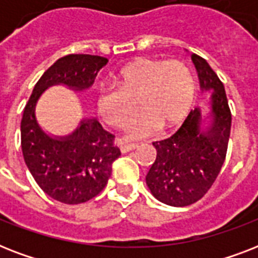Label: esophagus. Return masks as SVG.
Returning <instances> with one entry per match:
<instances>
[{
  "instance_id": "1",
  "label": "esophagus",
  "mask_w": 258,
  "mask_h": 258,
  "mask_svg": "<svg viewBox=\"0 0 258 258\" xmlns=\"http://www.w3.org/2000/svg\"><path fill=\"white\" fill-rule=\"evenodd\" d=\"M138 147V145H135V143H131V145H121L120 146V151L123 154L128 153V151H133V150H135Z\"/></svg>"
}]
</instances>
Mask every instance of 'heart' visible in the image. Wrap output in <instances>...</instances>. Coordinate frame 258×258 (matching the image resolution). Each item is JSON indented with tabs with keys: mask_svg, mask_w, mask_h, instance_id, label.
I'll return each instance as SVG.
<instances>
[{
	"mask_svg": "<svg viewBox=\"0 0 258 258\" xmlns=\"http://www.w3.org/2000/svg\"><path fill=\"white\" fill-rule=\"evenodd\" d=\"M117 87H103L96 96L99 116L107 124L121 128L138 111L145 112L125 130V139H142L163 124H178L191 108L196 96L194 76L183 61L138 58L119 72Z\"/></svg>",
	"mask_w": 258,
	"mask_h": 258,
	"instance_id": "heart-1",
	"label": "heart"
}]
</instances>
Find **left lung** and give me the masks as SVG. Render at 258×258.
I'll return each instance as SVG.
<instances>
[{"label": "left lung", "instance_id": "1", "mask_svg": "<svg viewBox=\"0 0 258 258\" xmlns=\"http://www.w3.org/2000/svg\"><path fill=\"white\" fill-rule=\"evenodd\" d=\"M201 91H210L209 124L197 107L183 124L167 139L154 142L157 158L146 175L150 191L163 204L183 208L208 192L224 165L228 150L232 113L224 84L208 61L192 53Z\"/></svg>", "mask_w": 258, "mask_h": 258}]
</instances>
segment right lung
I'll return each mask as SVG.
<instances>
[{"label":"right lung","instance_id":"1","mask_svg":"<svg viewBox=\"0 0 258 258\" xmlns=\"http://www.w3.org/2000/svg\"><path fill=\"white\" fill-rule=\"evenodd\" d=\"M108 62L101 56L68 54L44 72L26 103L21 120V149L30 174L53 200L78 205L92 200L105 187L120 150L112 134L97 119H83L67 137H52L36 119V104L52 86L82 92L92 86L97 72Z\"/></svg>","mask_w":258,"mask_h":258}]
</instances>
